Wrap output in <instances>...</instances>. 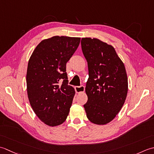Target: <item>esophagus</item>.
<instances>
[{"label":"esophagus","mask_w":154,"mask_h":154,"mask_svg":"<svg viewBox=\"0 0 154 154\" xmlns=\"http://www.w3.org/2000/svg\"><path fill=\"white\" fill-rule=\"evenodd\" d=\"M75 90H76V92L78 94L83 93L85 91V88L84 86H76L75 87Z\"/></svg>","instance_id":"34e87169"}]
</instances>
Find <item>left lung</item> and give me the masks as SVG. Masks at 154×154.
Wrapping results in <instances>:
<instances>
[{"label": "left lung", "instance_id": "1", "mask_svg": "<svg viewBox=\"0 0 154 154\" xmlns=\"http://www.w3.org/2000/svg\"><path fill=\"white\" fill-rule=\"evenodd\" d=\"M81 46L89 73L84 105L86 116L93 124L105 125L116 116L126 98L125 66L114 47L98 38H82Z\"/></svg>", "mask_w": 154, "mask_h": 154}]
</instances>
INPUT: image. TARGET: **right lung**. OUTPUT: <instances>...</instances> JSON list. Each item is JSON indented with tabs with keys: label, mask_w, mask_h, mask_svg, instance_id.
<instances>
[{
	"label": "right lung",
	"mask_w": 154,
	"mask_h": 154,
	"mask_svg": "<svg viewBox=\"0 0 154 154\" xmlns=\"http://www.w3.org/2000/svg\"><path fill=\"white\" fill-rule=\"evenodd\" d=\"M80 38L54 36L42 40L28 64L27 94L33 111L51 127L66 121L75 95L68 85L66 64L76 51Z\"/></svg>",
	"instance_id": "1"
}]
</instances>
